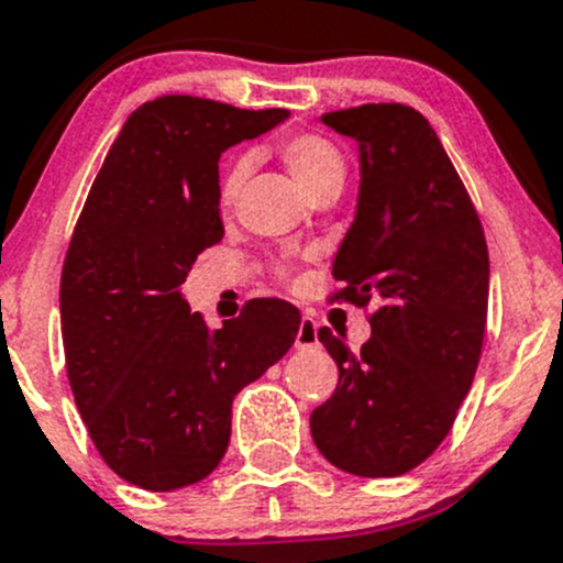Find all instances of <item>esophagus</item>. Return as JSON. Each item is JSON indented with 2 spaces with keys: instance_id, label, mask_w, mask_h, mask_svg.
Returning a JSON list of instances; mask_svg holds the SVG:
<instances>
[{
  "instance_id": "34e87169",
  "label": "esophagus",
  "mask_w": 563,
  "mask_h": 563,
  "mask_svg": "<svg viewBox=\"0 0 563 563\" xmlns=\"http://www.w3.org/2000/svg\"><path fill=\"white\" fill-rule=\"evenodd\" d=\"M320 344V335H317V320L314 317L303 314V320L298 324V333H295V350H311V346Z\"/></svg>"
}]
</instances>
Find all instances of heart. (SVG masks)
I'll return each mask as SVG.
<instances>
[{"label": "heart", "mask_w": 563, "mask_h": 563, "mask_svg": "<svg viewBox=\"0 0 563 563\" xmlns=\"http://www.w3.org/2000/svg\"><path fill=\"white\" fill-rule=\"evenodd\" d=\"M279 154L284 165H287V170L292 173V178L306 189V192H311L317 184L328 181V178L344 176V159H341L339 148L320 135L287 137V141L282 143ZM243 173H246V167L235 165L233 170L224 176L222 206H230V202L235 200L243 181Z\"/></svg>", "instance_id": "obj_1"}]
</instances>
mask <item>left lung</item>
Returning <instances> with one entry per match:
<instances>
[{"label": "left lung", "instance_id": "obj_1", "mask_svg": "<svg viewBox=\"0 0 563 563\" xmlns=\"http://www.w3.org/2000/svg\"><path fill=\"white\" fill-rule=\"evenodd\" d=\"M361 152L355 222L333 260V300L374 303L352 352L320 328L339 366L311 411L317 450L341 472L398 477L453 428L474 382L488 320V243L466 187L422 113L379 102L322 113Z\"/></svg>", "mask_w": 563, "mask_h": 563}]
</instances>
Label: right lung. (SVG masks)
<instances>
[{
	"instance_id": "1",
	"label": "right lung",
	"mask_w": 563,
	"mask_h": 563,
	"mask_svg": "<svg viewBox=\"0 0 563 563\" xmlns=\"http://www.w3.org/2000/svg\"><path fill=\"white\" fill-rule=\"evenodd\" d=\"M287 110L167 95L121 126L62 268L67 376L102 461L126 483H200L230 444L233 398L287 355L300 311L249 300L211 330L181 295L202 249L222 241L219 156Z\"/></svg>"
}]
</instances>
